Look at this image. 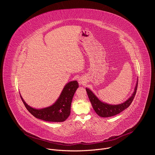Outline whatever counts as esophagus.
<instances>
[{
	"label": "esophagus",
	"instance_id": "esophagus-1",
	"mask_svg": "<svg viewBox=\"0 0 155 155\" xmlns=\"http://www.w3.org/2000/svg\"><path fill=\"white\" fill-rule=\"evenodd\" d=\"M78 83L79 84H81V85H84V83H86V80L85 79L83 78V77H80L78 80Z\"/></svg>",
	"mask_w": 155,
	"mask_h": 155
}]
</instances>
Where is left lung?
Masks as SVG:
<instances>
[{
	"instance_id": "left-lung-1",
	"label": "left lung",
	"mask_w": 155,
	"mask_h": 155,
	"mask_svg": "<svg viewBox=\"0 0 155 155\" xmlns=\"http://www.w3.org/2000/svg\"><path fill=\"white\" fill-rule=\"evenodd\" d=\"M137 84L138 80L136 81L134 92L132 93L131 96L123 103L117 105L108 104L101 101L89 88L86 87V91L95 112L99 116L103 118H106L115 116L129 107L135 97L137 88Z\"/></svg>"
}]
</instances>
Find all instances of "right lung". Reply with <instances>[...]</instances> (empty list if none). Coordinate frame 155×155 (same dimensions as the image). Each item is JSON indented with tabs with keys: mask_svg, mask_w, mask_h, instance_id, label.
<instances>
[{
	"mask_svg": "<svg viewBox=\"0 0 155 155\" xmlns=\"http://www.w3.org/2000/svg\"><path fill=\"white\" fill-rule=\"evenodd\" d=\"M78 87L77 80L69 81L65 85L59 97L53 105L40 109L29 106L19 94L27 110L36 118L50 122H63L71 114L72 101Z\"/></svg>",
	"mask_w": 155,
	"mask_h": 155,
	"instance_id": "right-lung-1",
	"label": "right lung"
}]
</instances>
